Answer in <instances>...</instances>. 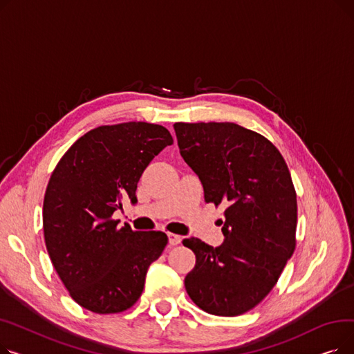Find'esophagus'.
<instances>
[{"label":"esophagus","instance_id":"obj_1","mask_svg":"<svg viewBox=\"0 0 354 354\" xmlns=\"http://www.w3.org/2000/svg\"><path fill=\"white\" fill-rule=\"evenodd\" d=\"M167 239H169L171 245H178L182 241V236L176 235V234H167Z\"/></svg>","mask_w":354,"mask_h":354}]
</instances>
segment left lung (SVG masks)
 <instances>
[{
	"label": "left lung",
	"instance_id": "left-lung-1",
	"mask_svg": "<svg viewBox=\"0 0 354 354\" xmlns=\"http://www.w3.org/2000/svg\"><path fill=\"white\" fill-rule=\"evenodd\" d=\"M180 156L207 202H224V243L183 239L196 255L185 277L191 300L215 315H239L272 290L295 248L297 196L287 163L264 136L235 123H175Z\"/></svg>",
	"mask_w": 354,
	"mask_h": 354
}]
</instances>
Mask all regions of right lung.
Listing matches in <instances>:
<instances>
[{
  "label": "right lung",
  "instance_id": "obj_1",
  "mask_svg": "<svg viewBox=\"0 0 354 354\" xmlns=\"http://www.w3.org/2000/svg\"><path fill=\"white\" fill-rule=\"evenodd\" d=\"M174 143L160 124L127 122L100 126L73 143L51 174L43 230L54 270L71 299L99 314L132 307L149 266L163 252L160 231L118 228L122 201L136 202L146 166Z\"/></svg>",
  "mask_w": 354,
  "mask_h": 354
}]
</instances>
